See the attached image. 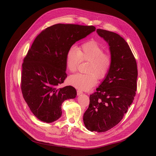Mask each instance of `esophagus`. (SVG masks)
<instances>
[{"instance_id":"obj_1","label":"esophagus","mask_w":156,"mask_h":156,"mask_svg":"<svg viewBox=\"0 0 156 156\" xmlns=\"http://www.w3.org/2000/svg\"><path fill=\"white\" fill-rule=\"evenodd\" d=\"M83 94V92L82 91H80V90H77V95H81V94Z\"/></svg>"}]
</instances>
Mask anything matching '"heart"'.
<instances>
[{
  "mask_svg": "<svg viewBox=\"0 0 156 156\" xmlns=\"http://www.w3.org/2000/svg\"><path fill=\"white\" fill-rule=\"evenodd\" d=\"M81 61H88L86 74L77 73L70 76L69 83L81 90H89L107 75L112 64L111 55L104 52L103 47L95 40H90L78 48L71 47L66 55V65L71 72H75Z\"/></svg>",
  "mask_w": 156,
  "mask_h": 156,
  "instance_id": "heart-1",
  "label": "heart"
}]
</instances>
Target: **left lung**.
Segmentation results:
<instances>
[{"instance_id":"1","label":"left lung","mask_w":156,"mask_h":156,"mask_svg":"<svg viewBox=\"0 0 156 156\" xmlns=\"http://www.w3.org/2000/svg\"><path fill=\"white\" fill-rule=\"evenodd\" d=\"M97 32L109 44L112 64L97 91L90 95L83 122L91 132H105L119 123L133 102L138 71L136 59L123 38L105 30Z\"/></svg>"}]
</instances>
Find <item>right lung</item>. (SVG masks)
<instances>
[{
    "label": "right lung",
    "instance_id": "right-lung-1",
    "mask_svg": "<svg viewBox=\"0 0 156 156\" xmlns=\"http://www.w3.org/2000/svg\"><path fill=\"white\" fill-rule=\"evenodd\" d=\"M95 30L94 26L56 24L35 38L23 60L21 88L24 99L39 120L58 119L62 103L76 97L73 87L58 88L67 77L66 55L74 44Z\"/></svg>",
    "mask_w": 156,
    "mask_h": 156
}]
</instances>
